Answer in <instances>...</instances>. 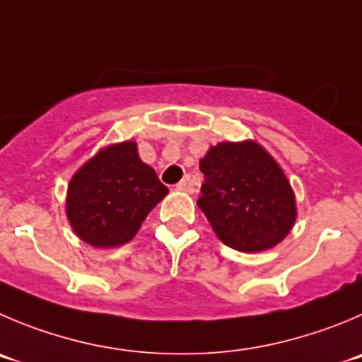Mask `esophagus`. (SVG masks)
Here are the masks:
<instances>
[{"label": "esophagus", "mask_w": 362, "mask_h": 362, "mask_svg": "<svg viewBox=\"0 0 362 362\" xmlns=\"http://www.w3.org/2000/svg\"><path fill=\"white\" fill-rule=\"evenodd\" d=\"M177 190H181V192H188V194H194V183H192V177L190 175H185L183 179H181V181H179L177 183Z\"/></svg>", "instance_id": "1"}]
</instances>
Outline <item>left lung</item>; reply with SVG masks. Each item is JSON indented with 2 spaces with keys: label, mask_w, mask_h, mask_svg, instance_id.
Instances as JSON below:
<instances>
[{
  "label": "left lung",
  "mask_w": 362,
  "mask_h": 362,
  "mask_svg": "<svg viewBox=\"0 0 362 362\" xmlns=\"http://www.w3.org/2000/svg\"><path fill=\"white\" fill-rule=\"evenodd\" d=\"M199 167L204 183L197 206L227 247L263 252L293 229V188L281 165L256 140L211 146Z\"/></svg>",
  "instance_id": "1"
}]
</instances>
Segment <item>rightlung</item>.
I'll list each match as a JSON object with an SVG mask.
<instances>
[{
	"instance_id": "obj_1",
	"label": "right lung",
	"mask_w": 362,
	"mask_h": 362,
	"mask_svg": "<svg viewBox=\"0 0 362 362\" xmlns=\"http://www.w3.org/2000/svg\"><path fill=\"white\" fill-rule=\"evenodd\" d=\"M168 194L133 140L99 149L72 175L65 215L80 240L95 249L132 242L151 209Z\"/></svg>"
}]
</instances>
